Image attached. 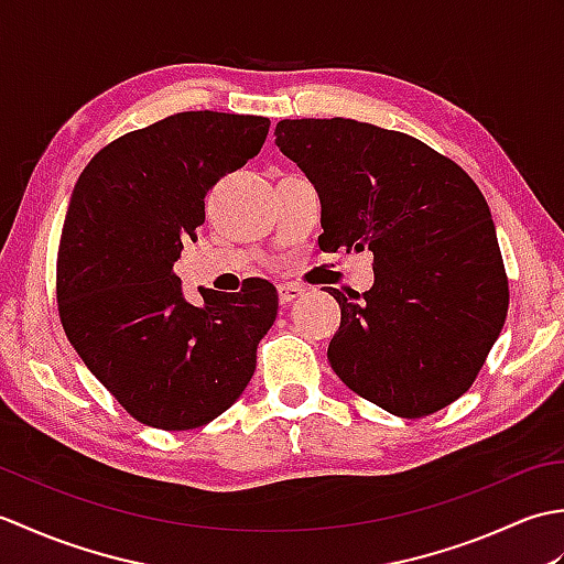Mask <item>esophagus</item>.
Here are the masks:
<instances>
[{
    "label": "esophagus",
    "mask_w": 564,
    "mask_h": 564,
    "mask_svg": "<svg viewBox=\"0 0 564 564\" xmlns=\"http://www.w3.org/2000/svg\"><path fill=\"white\" fill-rule=\"evenodd\" d=\"M303 293H305L303 285H295V283H281L279 285V301H281V305L293 303L295 297H301Z\"/></svg>",
    "instance_id": "1"
}]
</instances>
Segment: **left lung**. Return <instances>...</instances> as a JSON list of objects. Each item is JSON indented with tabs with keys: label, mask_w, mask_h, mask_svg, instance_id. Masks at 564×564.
<instances>
[{
	"label": "left lung",
	"mask_w": 564,
	"mask_h": 564,
	"mask_svg": "<svg viewBox=\"0 0 564 564\" xmlns=\"http://www.w3.org/2000/svg\"><path fill=\"white\" fill-rule=\"evenodd\" d=\"M275 145L315 184L322 251H373V289H329L341 325L334 373L390 414H434L470 390L509 310L482 191L453 160L351 118L275 126Z\"/></svg>",
	"instance_id": "obj_1"
}]
</instances>
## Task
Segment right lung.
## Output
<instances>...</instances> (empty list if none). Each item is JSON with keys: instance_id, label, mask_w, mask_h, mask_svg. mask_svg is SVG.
Segmentation results:
<instances>
[{"instance_id": "add662e5", "label": "right lung", "mask_w": 564, "mask_h": 564, "mask_svg": "<svg viewBox=\"0 0 564 564\" xmlns=\"http://www.w3.org/2000/svg\"><path fill=\"white\" fill-rule=\"evenodd\" d=\"M263 116L184 111L109 142L84 166L57 249V310L69 344L138 422L198 429L257 368L279 313L273 283L198 289L184 301L174 261L206 220L218 178L259 154Z\"/></svg>"}]
</instances>
